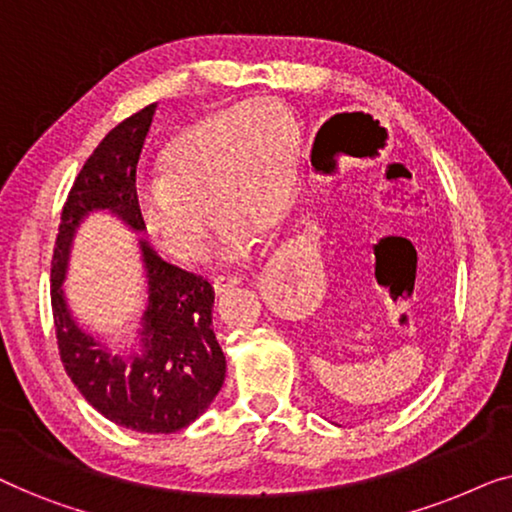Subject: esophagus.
Listing matches in <instances>:
<instances>
[{
  "instance_id": "esophagus-1",
  "label": "esophagus",
  "mask_w": 512,
  "mask_h": 512,
  "mask_svg": "<svg viewBox=\"0 0 512 512\" xmlns=\"http://www.w3.org/2000/svg\"><path fill=\"white\" fill-rule=\"evenodd\" d=\"M237 284H240V279L237 277H216L212 286H214V291L221 296V293H228L230 289H235Z\"/></svg>"
}]
</instances>
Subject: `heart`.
<instances>
[{
  "label": "heart",
  "mask_w": 512,
  "mask_h": 512,
  "mask_svg": "<svg viewBox=\"0 0 512 512\" xmlns=\"http://www.w3.org/2000/svg\"><path fill=\"white\" fill-rule=\"evenodd\" d=\"M298 144L293 116L270 100L186 125L160 151V179L135 188L144 230L174 261L195 263L205 251L207 209L219 221L221 261H242L254 237L272 233L289 209Z\"/></svg>",
  "instance_id": "1"
}]
</instances>
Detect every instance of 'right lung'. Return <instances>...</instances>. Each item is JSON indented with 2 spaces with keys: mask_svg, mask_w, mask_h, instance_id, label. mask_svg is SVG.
Segmentation results:
<instances>
[{
  "mask_svg": "<svg viewBox=\"0 0 512 512\" xmlns=\"http://www.w3.org/2000/svg\"><path fill=\"white\" fill-rule=\"evenodd\" d=\"M156 104L118 123L81 167L62 207L51 263V305L62 366L93 408L139 433H174L205 412L226 380V356L212 326L214 289L207 279L167 263L139 240L149 286L142 352L111 354L69 312L62 282L79 223L90 212L116 214L142 233L135 205L139 153Z\"/></svg>",
  "mask_w": 512,
  "mask_h": 512,
  "instance_id": "1",
  "label": "right lung"
}]
</instances>
